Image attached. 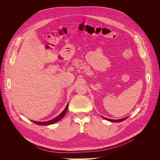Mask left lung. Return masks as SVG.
I'll return each instance as SVG.
<instances>
[{
	"label": "left lung",
	"mask_w": 160,
	"mask_h": 160,
	"mask_svg": "<svg viewBox=\"0 0 160 160\" xmlns=\"http://www.w3.org/2000/svg\"><path fill=\"white\" fill-rule=\"evenodd\" d=\"M102 118H103L104 119L110 121V122H122V121H123V120H126L127 118H128V117L123 118H122V119H120V120H112V119H108V118H105V117H102Z\"/></svg>",
	"instance_id": "8db88e82"
}]
</instances>
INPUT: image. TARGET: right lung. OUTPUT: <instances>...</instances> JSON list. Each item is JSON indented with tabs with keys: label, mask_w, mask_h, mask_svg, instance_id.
<instances>
[{
	"label": "right lung",
	"mask_w": 160,
	"mask_h": 160,
	"mask_svg": "<svg viewBox=\"0 0 160 160\" xmlns=\"http://www.w3.org/2000/svg\"><path fill=\"white\" fill-rule=\"evenodd\" d=\"M68 103L67 104L66 108H65V110L59 115H58L57 117H55V118L51 120H49V121H47V122H35V121H33V120H31L33 123L37 124V125H52V124H53V123H57V122L60 121L63 117L64 115H65L67 111V109H68Z\"/></svg>",
	"instance_id": "1"
}]
</instances>
